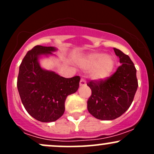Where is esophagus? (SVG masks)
I'll use <instances>...</instances> for the list:
<instances>
[{"mask_svg":"<svg viewBox=\"0 0 154 154\" xmlns=\"http://www.w3.org/2000/svg\"><path fill=\"white\" fill-rule=\"evenodd\" d=\"M79 85H80V86L86 85V81L85 80V79L82 78L80 79V82H79Z\"/></svg>","mask_w":154,"mask_h":154,"instance_id":"34e87169","label":"esophagus"}]
</instances>
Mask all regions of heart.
<instances>
[{"instance_id":"1","label":"heart","mask_w":154,"mask_h":154,"mask_svg":"<svg viewBox=\"0 0 154 154\" xmlns=\"http://www.w3.org/2000/svg\"><path fill=\"white\" fill-rule=\"evenodd\" d=\"M114 60L110 55L95 53L80 62V66L86 70L91 69L90 75L95 80H101L110 76L114 68Z\"/></svg>"}]
</instances>
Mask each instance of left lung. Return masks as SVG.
Wrapping results in <instances>:
<instances>
[{"label": "left lung", "instance_id": "left-lung-1", "mask_svg": "<svg viewBox=\"0 0 154 154\" xmlns=\"http://www.w3.org/2000/svg\"><path fill=\"white\" fill-rule=\"evenodd\" d=\"M121 66L111 77L88 83L92 94L88 100V110L94 117L113 120L122 115L130 108L138 83L136 69L128 55L114 48Z\"/></svg>", "mask_w": 154, "mask_h": 154}]
</instances>
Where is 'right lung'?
<instances>
[{
    "instance_id": "1",
    "label": "right lung",
    "mask_w": 154,
    "mask_h": 154,
    "mask_svg": "<svg viewBox=\"0 0 154 154\" xmlns=\"http://www.w3.org/2000/svg\"><path fill=\"white\" fill-rule=\"evenodd\" d=\"M54 47L36 45L26 53L20 66L17 88L22 104L29 115L42 122L59 119L65 111V100L78 90L79 76L65 78L42 68L40 56L53 55Z\"/></svg>"
}]
</instances>
